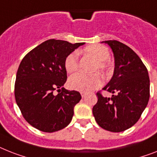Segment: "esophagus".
Here are the masks:
<instances>
[{
	"instance_id": "esophagus-1",
	"label": "esophagus",
	"mask_w": 157,
	"mask_h": 157,
	"mask_svg": "<svg viewBox=\"0 0 157 157\" xmlns=\"http://www.w3.org/2000/svg\"><path fill=\"white\" fill-rule=\"evenodd\" d=\"M81 94L82 98H85V95H86V93H85V92H81Z\"/></svg>"
}]
</instances>
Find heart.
<instances>
[{"label":"heart","mask_w":157,"mask_h":157,"mask_svg":"<svg viewBox=\"0 0 157 157\" xmlns=\"http://www.w3.org/2000/svg\"><path fill=\"white\" fill-rule=\"evenodd\" d=\"M83 52L89 55L96 60L94 70L98 69L101 72H105L109 68V64L106 62L109 58V50L107 47L101 44H94L84 48ZM64 68L67 73L76 72L78 68V54L77 52H71L64 59ZM68 86L73 90L81 92H89L98 88L102 84V79L99 73L85 74L78 72L70 76L68 79Z\"/></svg>","instance_id":"1"}]
</instances>
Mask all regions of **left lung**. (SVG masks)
<instances>
[{
	"instance_id": "obj_1",
	"label": "left lung",
	"mask_w": 157,
	"mask_h": 157,
	"mask_svg": "<svg viewBox=\"0 0 157 157\" xmlns=\"http://www.w3.org/2000/svg\"><path fill=\"white\" fill-rule=\"evenodd\" d=\"M110 47L114 57V74L103 88L112 93L105 98L98 93L93 114L101 128L121 132L137 123L150 97V81L147 67L129 47L116 40L103 41Z\"/></svg>"
}]
</instances>
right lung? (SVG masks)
Masks as SVG:
<instances>
[{
	"label": "right lung",
	"instance_id": "obj_1",
	"mask_svg": "<svg viewBox=\"0 0 157 157\" xmlns=\"http://www.w3.org/2000/svg\"><path fill=\"white\" fill-rule=\"evenodd\" d=\"M84 44L49 39L22 59L16 76L15 99L24 118L34 128L55 132L72 121L81 96L63 87L67 81L63 63L67 55Z\"/></svg>",
	"mask_w": 157,
	"mask_h": 157
}]
</instances>
